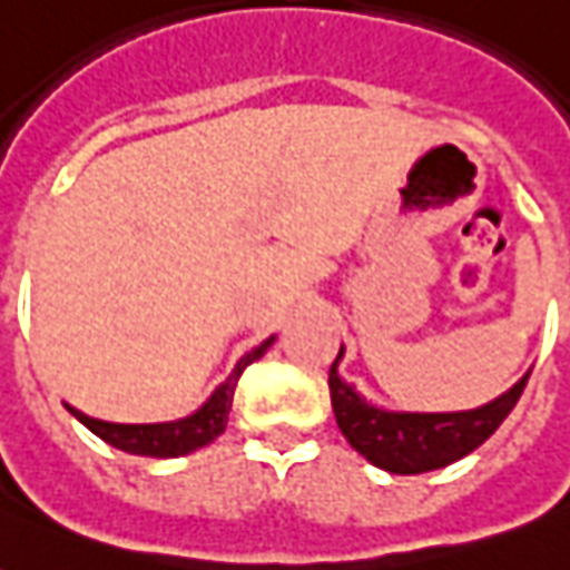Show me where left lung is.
Returning <instances> with one entry per match:
<instances>
[{"mask_svg": "<svg viewBox=\"0 0 570 570\" xmlns=\"http://www.w3.org/2000/svg\"><path fill=\"white\" fill-rule=\"evenodd\" d=\"M335 363L330 366V396L338 430L370 464L403 476L440 470L479 449L513 412L531 375L528 372L525 379H519L507 394L491 400L489 406L470 412H384L370 406L351 384L342 382Z\"/></svg>", "mask_w": 570, "mask_h": 570, "instance_id": "obj_1", "label": "left lung"}]
</instances>
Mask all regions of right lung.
I'll use <instances>...</instances> for the list:
<instances>
[{
    "label": "right lung",
    "instance_id": "obj_1",
    "mask_svg": "<svg viewBox=\"0 0 570 570\" xmlns=\"http://www.w3.org/2000/svg\"><path fill=\"white\" fill-rule=\"evenodd\" d=\"M272 342L274 338H265L259 347H253L249 354L237 360L235 372L216 387V394L195 415H188L183 421H170V424H109V421H97L81 415L79 409H67L91 433H97L100 440L116 445L121 452L142 454V458H179V454H188L195 452V449L210 445L223 433L225 424H228V412H232V400H235L237 379L244 375V370H247L253 360H259L272 347Z\"/></svg>",
    "mask_w": 570,
    "mask_h": 570
}]
</instances>
